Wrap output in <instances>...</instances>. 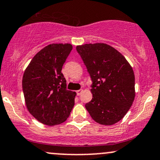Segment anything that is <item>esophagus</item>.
<instances>
[{
    "instance_id": "obj_1",
    "label": "esophagus",
    "mask_w": 160,
    "mask_h": 160,
    "mask_svg": "<svg viewBox=\"0 0 160 160\" xmlns=\"http://www.w3.org/2000/svg\"><path fill=\"white\" fill-rule=\"evenodd\" d=\"M82 89H79V90H78L77 91V95H81V93L82 92Z\"/></svg>"
}]
</instances>
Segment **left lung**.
<instances>
[{"label": "left lung", "mask_w": 160, "mask_h": 160, "mask_svg": "<svg viewBox=\"0 0 160 160\" xmlns=\"http://www.w3.org/2000/svg\"><path fill=\"white\" fill-rule=\"evenodd\" d=\"M92 83V99L85 107L99 124L110 126L123 118L135 98L132 68L117 49L106 43L77 47Z\"/></svg>", "instance_id": "8db88e82"}]
</instances>
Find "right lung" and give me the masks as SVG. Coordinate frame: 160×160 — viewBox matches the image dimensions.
I'll use <instances>...</instances> for the list:
<instances>
[{
	"label": "right lung",
	"mask_w": 160,
	"mask_h": 160,
	"mask_svg": "<svg viewBox=\"0 0 160 160\" xmlns=\"http://www.w3.org/2000/svg\"><path fill=\"white\" fill-rule=\"evenodd\" d=\"M72 45L52 43L34 56L24 72L22 89L30 113L41 123L55 126L68 118L76 92L68 90L62 66Z\"/></svg>",
	"instance_id": "1"
}]
</instances>
